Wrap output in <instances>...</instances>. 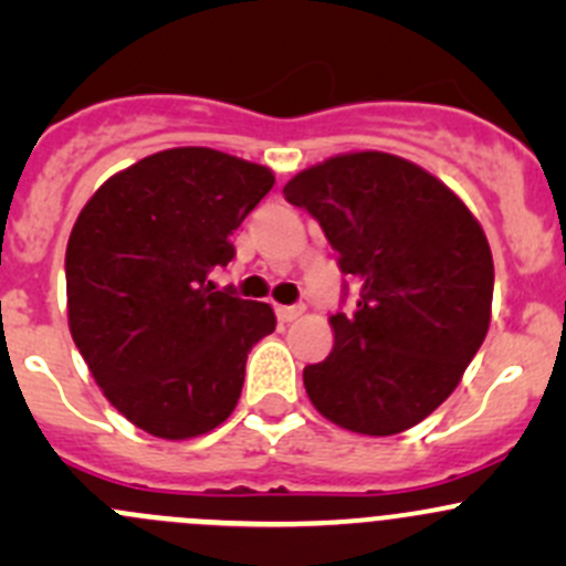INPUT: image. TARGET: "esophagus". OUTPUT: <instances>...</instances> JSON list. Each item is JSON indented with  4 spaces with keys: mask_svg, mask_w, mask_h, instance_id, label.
<instances>
[{
    "mask_svg": "<svg viewBox=\"0 0 566 566\" xmlns=\"http://www.w3.org/2000/svg\"><path fill=\"white\" fill-rule=\"evenodd\" d=\"M304 315V306H276V317L282 319V323H293V319H298Z\"/></svg>",
    "mask_w": 566,
    "mask_h": 566,
    "instance_id": "34e87169",
    "label": "esophagus"
}]
</instances>
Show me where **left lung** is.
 Here are the masks:
<instances>
[{
  "label": "left lung",
  "mask_w": 566,
  "mask_h": 566,
  "mask_svg": "<svg viewBox=\"0 0 566 566\" xmlns=\"http://www.w3.org/2000/svg\"><path fill=\"white\" fill-rule=\"evenodd\" d=\"M323 227L358 282L350 315H331L334 350L304 369L312 405L342 430L397 436L432 413L482 347L493 254L476 216L408 158L342 153L284 186Z\"/></svg>",
  "instance_id": "1"
}]
</instances>
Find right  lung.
I'll return each instance as SVG.
<instances>
[{"mask_svg": "<svg viewBox=\"0 0 566 566\" xmlns=\"http://www.w3.org/2000/svg\"><path fill=\"white\" fill-rule=\"evenodd\" d=\"M260 164L210 147L153 153L112 175L67 238V325L104 397L164 441L216 430L241 399L268 304L216 290L210 271L273 188Z\"/></svg>", "mask_w": 566, "mask_h": 566, "instance_id": "obj_1", "label": "right lung"}]
</instances>
